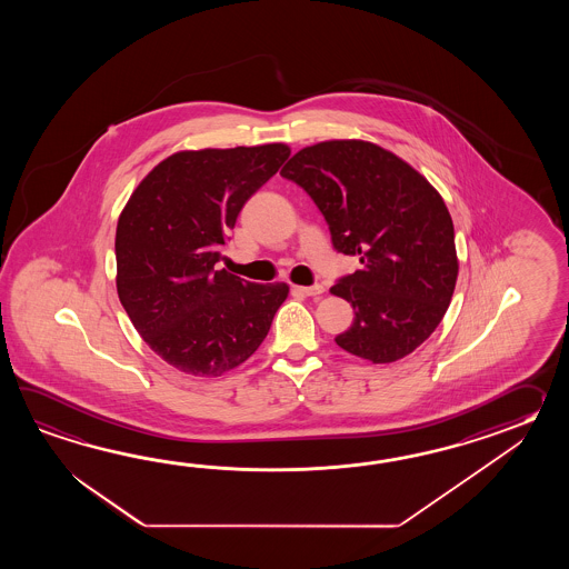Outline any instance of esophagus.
Returning a JSON list of instances; mask_svg holds the SVG:
<instances>
[{"instance_id": "obj_1", "label": "esophagus", "mask_w": 569, "mask_h": 569, "mask_svg": "<svg viewBox=\"0 0 569 569\" xmlns=\"http://www.w3.org/2000/svg\"><path fill=\"white\" fill-rule=\"evenodd\" d=\"M297 292H301L305 297H317V295H321L323 292V284H313V287H295Z\"/></svg>"}]
</instances>
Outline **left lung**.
<instances>
[{
  "instance_id": "1",
  "label": "left lung",
  "mask_w": 569,
  "mask_h": 569,
  "mask_svg": "<svg viewBox=\"0 0 569 569\" xmlns=\"http://www.w3.org/2000/svg\"><path fill=\"white\" fill-rule=\"evenodd\" d=\"M280 174L313 199L333 248L360 258V270L331 287L356 313L339 348L375 363L417 350L441 323L458 280L441 194L405 160L362 140L307 146Z\"/></svg>"
}]
</instances>
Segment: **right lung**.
Masks as SVG:
<instances>
[{"label": "right lung", "mask_w": 569, "mask_h": 569, "mask_svg": "<svg viewBox=\"0 0 569 569\" xmlns=\"http://www.w3.org/2000/svg\"><path fill=\"white\" fill-rule=\"evenodd\" d=\"M284 144L184 150L136 187L116 231L118 295L136 331L184 375L246 362L289 295L216 270L242 207L289 158Z\"/></svg>", "instance_id": "add662e5"}]
</instances>
